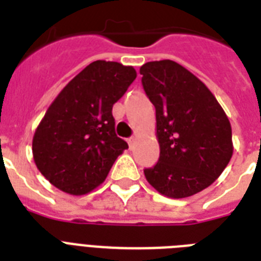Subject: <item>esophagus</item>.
Returning a JSON list of instances; mask_svg holds the SVG:
<instances>
[{
	"label": "esophagus",
	"mask_w": 261,
	"mask_h": 261,
	"mask_svg": "<svg viewBox=\"0 0 261 261\" xmlns=\"http://www.w3.org/2000/svg\"><path fill=\"white\" fill-rule=\"evenodd\" d=\"M135 141H137V137H130V138L127 139V142H128L130 147H133V145H134Z\"/></svg>",
	"instance_id": "1"
}]
</instances>
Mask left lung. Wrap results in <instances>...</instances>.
Returning <instances> with one entry per match:
<instances>
[{"label": "left lung", "instance_id": "obj_1", "mask_svg": "<svg viewBox=\"0 0 261 261\" xmlns=\"http://www.w3.org/2000/svg\"><path fill=\"white\" fill-rule=\"evenodd\" d=\"M142 87L155 108L159 163L145 177L173 199L198 194L219 177L233 154L231 127L204 84L181 65L164 59L141 66Z\"/></svg>", "mask_w": 261, "mask_h": 261}]
</instances>
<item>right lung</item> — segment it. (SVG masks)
Instances as JSON below:
<instances>
[{"label": "right lung", "mask_w": 261, "mask_h": 261, "mask_svg": "<svg viewBox=\"0 0 261 261\" xmlns=\"http://www.w3.org/2000/svg\"><path fill=\"white\" fill-rule=\"evenodd\" d=\"M137 77L133 66L94 61L61 90L39 123L32 153L40 173L70 195H84L104 180L128 149L115 133L112 107Z\"/></svg>", "instance_id": "add662e5"}]
</instances>
